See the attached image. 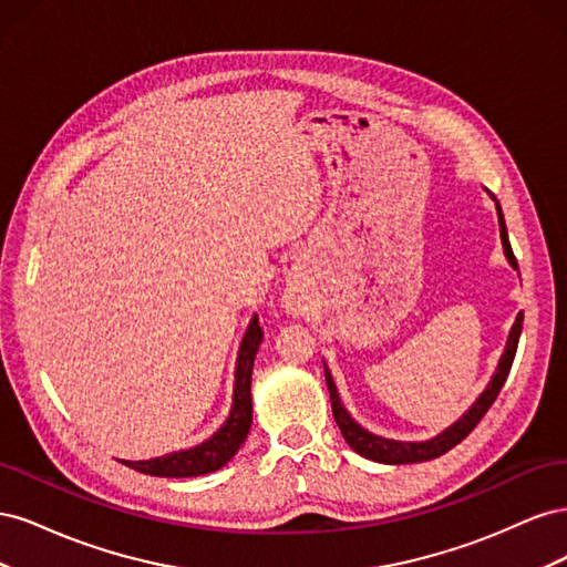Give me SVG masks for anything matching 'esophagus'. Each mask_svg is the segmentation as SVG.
I'll list each match as a JSON object with an SVG mask.
<instances>
[{"mask_svg":"<svg viewBox=\"0 0 567 567\" xmlns=\"http://www.w3.org/2000/svg\"><path fill=\"white\" fill-rule=\"evenodd\" d=\"M286 310H288L290 315H293V312H298V302H296L293 298H288V300H286Z\"/></svg>","mask_w":567,"mask_h":567,"instance_id":"34e87169","label":"esophagus"}]
</instances>
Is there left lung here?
Returning a JSON list of instances; mask_svg holds the SVG:
<instances>
[{"mask_svg":"<svg viewBox=\"0 0 567 567\" xmlns=\"http://www.w3.org/2000/svg\"><path fill=\"white\" fill-rule=\"evenodd\" d=\"M487 192V188H485ZM489 194V192H487ZM489 198L494 200V208H496V217H499V234H502V246H504V255L508 265L518 271V260L516 255H513L511 250V244H508V231H506V221H504V213H502V205L499 200L494 198V194H489ZM520 331H523V312H518L516 317V323L511 326V333L506 338V348L502 352V359L499 364H496V371L492 375V381L487 383V388L480 392V398L463 411V416L458 421H454L450 427H444L442 433H437L435 437L431 440H421V442H406V440H390V437H383V435H375L371 431H367V427L362 423H357L352 419L350 411L346 409V404H342L340 394H338V388H336V381L333 375L329 371V367L323 364V375H326V385H329V394H331V409H333V419L340 427L342 437H346V442L350 444V447L359 454L364 456L369 461H375V463H388V466H402V463H421V461H431V458H437L442 456L444 452H450L452 447H456V444L466 437L473 427L480 423V419H483L487 414V409L494 404L496 394H499L502 385L506 383V375L511 371V364H513V357H516V350H518V338H520Z\"/></svg>","mask_w":567,"mask_h":567,"instance_id":"1","label":"left lung"}]
</instances>
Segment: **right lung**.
Returning a JSON list of instances; mask_svg holds the SVG:
<instances>
[{
    "label": "right lung",
    "instance_id": "add662e5",
    "mask_svg": "<svg viewBox=\"0 0 567 567\" xmlns=\"http://www.w3.org/2000/svg\"><path fill=\"white\" fill-rule=\"evenodd\" d=\"M260 342H262V331L260 326H257V315H252L236 354L231 411L227 421L221 423L208 440H203L200 444H196V447L169 452L165 456H156L148 461H123L125 466L146 475H156V477H198L227 466V463L234 458V454L241 450V444L246 442L250 423H252L250 379H252V364H255V354H257V348H260Z\"/></svg>",
    "mask_w": 567,
    "mask_h": 567
}]
</instances>
